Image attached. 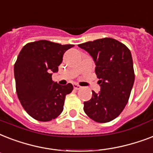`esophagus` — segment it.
Here are the masks:
<instances>
[{
  "mask_svg": "<svg viewBox=\"0 0 153 153\" xmlns=\"http://www.w3.org/2000/svg\"><path fill=\"white\" fill-rule=\"evenodd\" d=\"M73 88H74V89L79 90L81 88V86H80L79 85H76V84H74V85H73Z\"/></svg>",
  "mask_w": 153,
  "mask_h": 153,
  "instance_id": "esophagus-1",
  "label": "esophagus"
}]
</instances>
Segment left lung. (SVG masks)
<instances>
[{"label":"left lung","mask_w":153,"mask_h":153,"mask_svg":"<svg viewBox=\"0 0 153 153\" xmlns=\"http://www.w3.org/2000/svg\"><path fill=\"white\" fill-rule=\"evenodd\" d=\"M93 57L95 72L100 79V92L84 102V111L98 123L117 118L125 108L134 84L135 74L131 52L113 38L98 39L78 45Z\"/></svg>","instance_id":"8db88e82"}]
</instances>
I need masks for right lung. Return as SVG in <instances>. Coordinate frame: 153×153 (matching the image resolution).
Masks as SVG:
<instances>
[{"label":"right lung","instance_id":"right-lung-1","mask_svg":"<svg viewBox=\"0 0 153 153\" xmlns=\"http://www.w3.org/2000/svg\"><path fill=\"white\" fill-rule=\"evenodd\" d=\"M73 46L41 40L26 44L19 53L14 65L16 93L24 109L36 120L49 121L63 111L65 96L73 86L60 85L52 75Z\"/></svg>","mask_w":153,"mask_h":153}]
</instances>
